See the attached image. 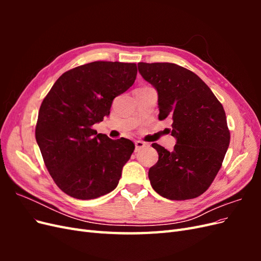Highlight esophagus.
I'll return each mask as SVG.
<instances>
[{"mask_svg": "<svg viewBox=\"0 0 261 261\" xmlns=\"http://www.w3.org/2000/svg\"><path fill=\"white\" fill-rule=\"evenodd\" d=\"M146 147H148V145L146 143H144V141H140V140L135 141V150H136V151H139V150L144 149Z\"/></svg>", "mask_w": 261, "mask_h": 261, "instance_id": "34e87169", "label": "esophagus"}]
</instances>
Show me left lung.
Segmentation results:
<instances>
[{"mask_svg": "<svg viewBox=\"0 0 261 261\" xmlns=\"http://www.w3.org/2000/svg\"><path fill=\"white\" fill-rule=\"evenodd\" d=\"M144 80L158 91L159 120L170 116L172 151L152 144L159 160L149 169L154 191L171 200L193 199L207 191L230 145L224 109L192 70L173 63H138Z\"/></svg>", "mask_w": 261, "mask_h": 261, "instance_id": "obj_1", "label": "left lung"}]
</instances>
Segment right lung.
I'll use <instances>...</instances> for the list:
<instances>
[{
	"mask_svg": "<svg viewBox=\"0 0 261 261\" xmlns=\"http://www.w3.org/2000/svg\"><path fill=\"white\" fill-rule=\"evenodd\" d=\"M136 75L135 63H88L60 76L43 99L36 140L50 175L68 196L94 199L117 186L135 145L98 134L92 125L110 114L113 99Z\"/></svg>",
	"mask_w": 261,
	"mask_h": 261,
	"instance_id": "obj_1",
	"label": "right lung"
}]
</instances>
